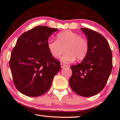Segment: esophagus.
Returning <instances> with one entry per match:
<instances>
[{
  "label": "esophagus",
  "instance_id": "obj_1",
  "mask_svg": "<svg viewBox=\"0 0 120 120\" xmlns=\"http://www.w3.org/2000/svg\"><path fill=\"white\" fill-rule=\"evenodd\" d=\"M60 65H61V67L62 68L65 67H67V66L66 64H63V63H61L60 64Z\"/></svg>",
  "mask_w": 120,
  "mask_h": 120
}]
</instances>
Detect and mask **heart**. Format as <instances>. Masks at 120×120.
Segmentation results:
<instances>
[{"label":"heart","instance_id":"heart-1","mask_svg":"<svg viewBox=\"0 0 120 120\" xmlns=\"http://www.w3.org/2000/svg\"><path fill=\"white\" fill-rule=\"evenodd\" d=\"M47 47L50 54L56 59L60 58L66 51L61 58L62 61L65 63L71 62L76 59L77 60L84 59L89 50L88 43L86 38L69 30L58 33L56 40H49Z\"/></svg>","mask_w":120,"mask_h":120}]
</instances>
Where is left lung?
I'll return each instance as SVG.
<instances>
[{
    "mask_svg": "<svg viewBox=\"0 0 120 120\" xmlns=\"http://www.w3.org/2000/svg\"><path fill=\"white\" fill-rule=\"evenodd\" d=\"M87 38L89 50L84 60L70 67L71 88L84 97L96 95L106 85L112 69V53L109 44L101 34L89 28H82Z\"/></svg>",
    "mask_w": 120,
    "mask_h": 120,
    "instance_id": "1",
    "label": "left lung"
}]
</instances>
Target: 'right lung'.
Instances as JSON below:
<instances>
[{
    "label": "right lung",
    "mask_w": 120,
    "mask_h": 120,
    "mask_svg": "<svg viewBox=\"0 0 120 120\" xmlns=\"http://www.w3.org/2000/svg\"><path fill=\"white\" fill-rule=\"evenodd\" d=\"M57 28L38 26L19 36L12 50L9 66L16 88L27 96L37 97L50 89L60 62L47 47L49 36Z\"/></svg>",
    "instance_id": "add662e5"
}]
</instances>
